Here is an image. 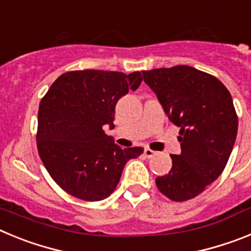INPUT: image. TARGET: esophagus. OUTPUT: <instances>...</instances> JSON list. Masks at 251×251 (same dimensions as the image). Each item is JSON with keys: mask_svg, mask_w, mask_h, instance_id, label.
<instances>
[{"mask_svg": "<svg viewBox=\"0 0 251 251\" xmlns=\"http://www.w3.org/2000/svg\"><path fill=\"white\" fill-rule=\"evenodd\" d=\"M154 154H156V152L151 150V148H146V150H145V156L147 157V158H152Z\"/></svg>", "mask_w": 251, "mask_h": 251, "instance_id": "obj_1", "label": "esophagus"}]
</instances>
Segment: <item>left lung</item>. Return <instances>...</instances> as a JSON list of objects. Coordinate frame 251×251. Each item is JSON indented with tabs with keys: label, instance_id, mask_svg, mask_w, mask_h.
Instances as JSON below:
<instances>
[{
	"label": "left lung",
	"instance_id": "left-lung-1",
	"mask_svg": "<svg viewBox=\"0 0 251 251\" xmlns=\"http://www.w3.org/2000/svg\"><path fill=\"white\" fill-rule=\"evenodd\" d=\"M166 114L179 127L181 154L157 177V188L176 202L191 200L223 174L238 133L231 94L214 75L187 65L142 72Z\"/></svg>",
	"mask_w": 251,
	"mask_h": 251
}]
</instances>
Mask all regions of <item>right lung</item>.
Returning <instances> with one entry per match:
<instances>
[{
	"label": "right lung",
	"mask_w": 251,
	"mask_h": 251,
	"mask_svg": "<svg viewBox=\"0 0 251 251\" xmlns=\"http://www.w3.org/2000/svg\"><path fill=\"white\" fill-rule=\"evenodd\" d=\"M142 83L139 72L104 70L64 73L40 101L36 143L49 175L69 195L84 201L109 197L124 165L143 153L121 148L106 136L114 127L115 104Z\"/></svg>",
	"instance_id": "add662e5"
}]
</instances>
